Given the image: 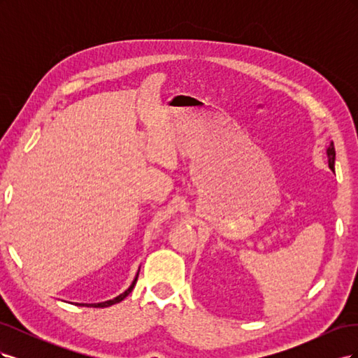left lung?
I'll list each match as a JSON object with an SVG mask.
<instances>
[{"label":"left lung","instance_id":"8db88e82","mask_svg":"<svg viewBox=\"0 0 358 358\" xmlns=\"http://www.w3.org/2000/svg\"><path fill=\"white\" fill-rule=\"evenodd\" d=\"M327 157H329V167L331 170H334V158H336V152H334V145L333 142L330 143L329 149H327Z\"/></svg>","mask_w":358,"mask_h":358}]
</instances>
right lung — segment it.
<instances>
[{
	"mask_svg": "<svg viewBox=\"0 0 358 358\" xmlns=\"http://www.w3.org/2000/svg\"><path fill=\"white\" fill-rule=\"evenodd\" d=\"M137 278H138V273L136 275V278H134V280H133V284L129 285V288L127 289V291H124L122 294H119L117 297H115L113 300H107V301H103V303H91V305H88V303H78V306H92V308H107V306H112V305H115V303H119V301H122L129 292L133 291V288H134V285H136V282H137Z\"/></svg>",
	"mask_w": 358,
	"mask_h": 358,
	"instance_id": "1",
	"label": "right lung"
}]
</instances>
